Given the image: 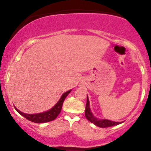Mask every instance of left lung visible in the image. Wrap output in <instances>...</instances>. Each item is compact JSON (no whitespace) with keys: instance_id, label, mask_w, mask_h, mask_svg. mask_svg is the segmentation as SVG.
Segmentation results:
<instances>
[{"instance_id":"obj_1","label":"left lung","mask_w":151,"mask_h":151,"mask_svg":"<svg viewBox=\"0 0 151 151\" xmlns=\"http://www.w3.org/2000/svg\"><path fill=\"white\" fill-rule=\"evenodd\" d=\"M85 117H86L87 119L93 123L96 126H99V127L101 128H107V127H111V126H115V125L119 124V122H115V121H111L109 120H99L98 118H95L93 116V115L92 114V112H91V109H90V104H89V100H88V96H87V103H86V106H85Z\"/></svg>"}]
</instances>
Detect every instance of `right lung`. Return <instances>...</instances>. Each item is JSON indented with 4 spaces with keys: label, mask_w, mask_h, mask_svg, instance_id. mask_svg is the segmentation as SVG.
Returning <instances> with one entry per match:
<instances>
[{
    "label": "right lung",
    "mask_w": 151,
    "mask_h": 151,
    "mask_svg": "<svg viewBox=\"0 0 151 151\" xmlns=\"http://www.w3.org/2000/svg\"><path fill=\"white\" fill-rule=\"evenodd\" d=\"M71 92V90L67 92L64 93L62 95L61 98L60 99L58 103L53 106L52 109H50V110L47 111V112H42V113H37V114H25L23 112H20L19 109H17L16 107L15 109L21 115H22L23 117H25L26 119H28V121H32L33 123H47L49 121H52L53 120L55 119L58 117V115L60 114V111H61L62 106H63V103L65 99L67 96L68 95V93Z\"/></svg>",
    "instance_id": "right-lung-1"
}]
</instances>
